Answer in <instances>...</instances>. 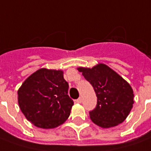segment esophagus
Listing matches in <instances>:
<instances>
[{"label": "esophagus", "mask_w": 151, "mask_h": 151, "mask_svg": "<svg viewBox=\"0 0 151 151\" xmlns=\"http://www.w3.org/2000/svg\"><path fill=\"white\" fill-rule=\"evenodd\" d=\"M76 102H77V103H79V104H81V103L83 102V99H82L81 97L78 98V100H76Z\"/></svg>", "instance_id": "obj_1"}]
</instances>
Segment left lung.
<instances>
[{
	"label": "left lung",
	"mask_w": 151,
	"mask_h": 151,
	"mask_svg": "<svg viewBox=\"0 0 151 151\" xmlns=\"http://www.w3.org/2000/svg\"><path fill=\"white\" fill-rule=\"evenodd\" d=\"M93 86L97 105L90 111L91 121L103 128L115 127L127 119L134 103L130 84L105 64L78 68Z\"/></svg>",
	"instance_id": "obj_1"
}]
</instances>
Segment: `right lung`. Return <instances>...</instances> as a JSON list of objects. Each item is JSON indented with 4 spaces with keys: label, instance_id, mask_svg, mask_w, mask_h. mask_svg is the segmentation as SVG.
Returning a JSON list of instances; mask_svg holds the SVG:
<instances>
[{
    "label": "right lung",
    "instance_id": "obj_1",
    "mask_svg": "<svg viewBox=\"0 0 151 151\" xmlns=\"http://www.w3.org/2000/svg\"><path fill=\"white\" fill-rule=\"evenodd\" d=\"M62 70L40 68L18 90V103L25 118L36 127L55 128L67 120L73 105Z\"/></svg>",
    "mask_w": 151,
    "mask_h": 151
}]
</instances>
